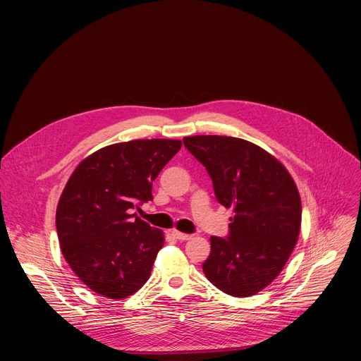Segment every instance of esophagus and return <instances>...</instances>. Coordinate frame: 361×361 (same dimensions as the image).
I'll return each mask as SVG.
<instances>
[{"instance_id": "1", "label": "esophagus", "mask_w": 361, "mask_h": 361, "mask_svg": "<svg viewBox=\"0 0 361 361\" xmlns=\"http://www.w3.org/2000/svg\"><path fill=\"white\" fill-rule=\"evenodd\" d=\"M173 235H174L177 240H180V241H187V240H190V238L193 237L192 234H184V233H180V231H177V230L173 231Z\"/></svg>"}]
</instances>
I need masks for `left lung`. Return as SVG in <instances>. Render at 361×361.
I'll list each match as a JSON object with an SVG mask.
<instances>
[{"label":"left lung","instance_id":"obj_1","mask_svg":"<svg viewBox=\"0 0 361 361\" xmlns=\"http://www.w3.org/2000/svg\"><path fill=\"white\" fill-rule=\"evenodd\" d=\"M183 142L211 176L218 202L234 212L228 237H211L203 272L225 294L255 295L279 275L297 244V185L286 166L252 142L226 136Z\"/></svg>","mask_w":361,"mask_h":361}]
</instances>
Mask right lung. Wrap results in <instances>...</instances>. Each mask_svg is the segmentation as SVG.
<instances>
[{"label":"right lung","mask_w":361,"mask_h":361,"mask_svg":"<svg viewBox=\"0 0 361 361\" xmlns=\"http://www.w3.org/2000/svg\"><path fill=\"white\" fill-rule=\"evenodd\" d=\"M181 147L146 139L105 146L73 171L56 206V234L73 272L97 294L120 300L149 279L164 233L131 211L152 200V181Z\"/></svg>","instance_id":"1"}]
</instances>
